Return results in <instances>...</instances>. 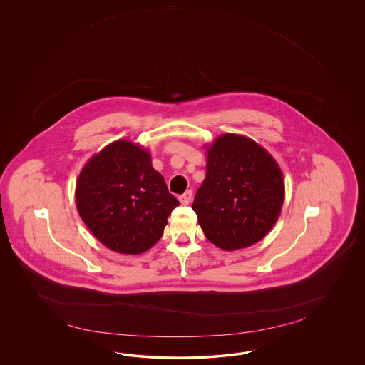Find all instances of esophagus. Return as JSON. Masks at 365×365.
I'll list each match as a JSON object with an SVG mask.
<instances>
[{
  "instance_id": "34e87169",
  "label": "esophagus",
  "mask_w": 365,
  "mask_h": 365,
  "mask_svg": "<svg viewBox=\"0 0 365 365\" xmlns=\"http://www.w3.org/2000/svg\"><path fill=\"white\" fill-rule=\"evenodd\" d=\"M192 197H193V192L192 190H186L185 193L182 194V195H180L179 201L182 203V205H187L189 202L192 201Z\"/></svg>"
}]
</instances>
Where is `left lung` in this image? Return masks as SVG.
<instances>
[{
    "mask_svg": "<svg viewBox=\"0 0 365 365\" xmlns=\"http://www.w3.org/2000/svg\"><path fill=\"white\" fill-rule=\"evenodd\" d=\"M206 178L193 207L207 240L232 252L262 240L284 201L283 173L267 150L225 133L206 145Z\"/></svg>",
    "mask_w": 365,
    "mask_h": 365,
    "instance_id": "8db88e82",
    "label": "left lung"
}]
</instances>
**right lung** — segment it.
Wrapping results in <instances>:
<instances>
[{
	"label": "right lung",
	"instance_id": "right-lung-1",
	"mask_svg": "<svg viewBox=\"0 0 365 365\" xmlns=\"http://www.w3.org/2000/svg\"><path fill=\"white\" fill-rule=\"evenodd\" d=\"M79 217L107 248L140 255L160 240L179 201L154 170L148 148L109 143L85 164L76 185Z\"/></svg>",
	"mask_w": 365,
	"mask_h": 365
}]
</instances>
